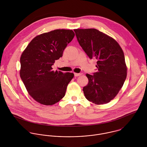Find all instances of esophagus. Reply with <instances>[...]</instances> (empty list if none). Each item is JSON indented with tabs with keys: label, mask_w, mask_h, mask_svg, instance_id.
Listing matches in <instances>:
<instances>
[{
	"label": "esophagus",
	"mask_w": 147,
	"mask_h": 147,
	"mask_svg": "<svg viewBox=\"0 0 147 147\" xmlns=\"http://www.w3.org/2000/svg\"><path fill=\"white\" fill-rule=\"evenodd\" d=\"M74 75H75V77H78V76H79L82 75V74H81V73H75Z\"/></svg>",
	"instance_id": "1"
}]
</instances>
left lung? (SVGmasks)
I'll return each instance as SVG.
<instances>
[{"label": "left lung", "mask_w": 147, "mask_h": 147, "mask_svg": "<svg viewBox=\"0 0 147 147\" xmlns=\"http://www.w3.org/2000/svg\"><path fill=\"white\" fill-rule=\"evenodd\" d=\"M77 40L90 59H96L98 71L86 74L88 83L83 90L85 98L96 105L114 99L126 80L127 67L123 51L113 38L96 29H74Z\"/></svg>", "instance_id": "left-lung-1"}]
</instances>
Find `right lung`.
<instances>
[{"instance_id": "1", "label": "right lung", "mask_w": 147, "mask_h": 147, "mask_svg": "<svg viewBox=\"0 0 147 147\" xmlns=\"http://www.w3.org/2000/svg\"><path fill=\"white\" fill-rule=\"evenodd\" d=\"M75 36L72 30L56 29L35 37L20 57V75L29 94L37 102L52 105L62 99L73 73L54 71L52 65L63 56Z\"/></svg>"}]
</instances>
